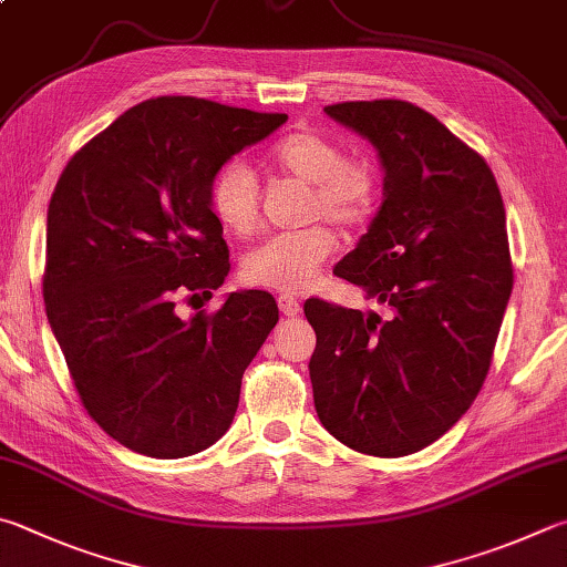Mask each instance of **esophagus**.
Instances as JSON below:
<instances>
[{
    "mask_svg": "<svg viewBox=\"0 0 567 567\" xmlns=\"http://www.w3.org/2000/svg\"><path fill=\"white\" fill-rule=\"evenodd\" d=\"M277 305H280V312L285 317H297L302 312L300 300H297V297H292V295H280V297H277Z\"/></svg>",
    "mask_w": 567,
    "mask_h": 567,
    "instance_id": "esophagus-1",
    "label": "esophagus"
}]
</instances>
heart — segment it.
Wrapping results in <instances>:
<instances>
[{
  "mask_svg": "<svg viewBox=\"0 0 567 567\" xmlns=\"http://www.w3.org/2000/svg\"><path fill=\"white\" fill-rule=\"evenodd\" d=\"M277 168L312 185L307 218L354 228L364 223L377 200V173L364 158H347L342 146L317 131H297L277 141L270 151ZM215 218L233 235H250L260 223V188L243 161H233L215 173L210 185ZM337 248L327 225L277 233L262 240L243 260L245 280L280 292H302L312 285L319 267Z\"/></svg>",
  "mask_w": 567,
  "mask_h": 567,
  "instance_id": "1",
  "label": "heart"
}]
</instances>
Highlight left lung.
I'll return each instance as SVG.
<instances>
[{"label":"left lung","mask_w":567,"mask_h":567,"mask_svg":"<svg viewBox=\"0 0 567 567\" xmlns=\"http://www.w3.org/2000/svg\"><path fill=\"white\" fill-rule=\"evenodd\" d=\"M379 153L384 203L334 267L377 312L307 300L315 409L344 446L406 456L466 414L513 290L506 210L476 151L409 101L324 106Z\"/></svg>","instance_id":"8db88e82"}]
</instances>
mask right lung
Returning <instances> with one entry per match:
<instances>
[{
    "instance_id": "add662e5",
    "label": "right lung",
    "mask_w": 567,
    "mask_h": 567,
    "mask_svg": "<svg viewBox=\"0 0 567 567\" xmlns=\"http://www.w3.org/2000/svg\"><path fill=\"white\" fill-rule=\"evenodd\" d=\"M287 113L143 101L66 163L47 213L44 305L91 419L136 454L183 458L230 429L248 364L280 319L262 290L178 317L230 272L215 173Z\"/></svg>"
}]
</instances>
